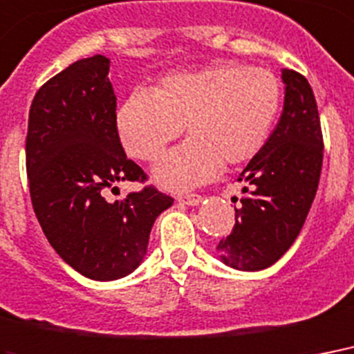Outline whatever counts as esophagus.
<instances>
[{"label":"esophagus","instance_id":"1","mask_svg":"<svg viewBox=\"0 0 354 354\" xmlns=\"http://www.w3.org/2000/svg\"><path fill=\"white\" fill-rule=\"evenodd\" d=\"M203 201V197L199 194H188V196H179V203L183 205H190V207H197Z\"/></svg>","mask_w":354,"mask_h":354}]
</instances>
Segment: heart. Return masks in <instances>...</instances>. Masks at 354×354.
Returning a JSON list of instances; mask_svg holds the SVG:
<instances>
[{"mask_svg":"<svg viewBox=\"0 0 354 354\" xmlns=\"http://www.w3.org/2000/svg\"><path fill=\"white\" fill-rule=\"evenodd\" d=\"M275 73L223 62L171 73L134 92L116 112V131L131 157L155 162L185 129V144L158 162L153 179L175 192L205 185L221 168L251 160L264 147L281 109Z\"/></svg>","mask_w":354,"mask_h":354,"instance_id":"obj_1","label":"heart"}]
</instances>
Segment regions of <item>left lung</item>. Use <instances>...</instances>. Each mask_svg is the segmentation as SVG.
<instances>
[{
    "mask_svg": "<svg viewBox=\"0 0 354 354\" xmlns=\"http://www.w3.org/2000/svg\"><path fill=\"white\" fill-rule=\"evenodd\" d=\"M282 83L281 120L238 177L248 196L234 207L232 232L218 243L221 262L234 270L259 271L275 264L295 242L316 197L323 164L316 97L294 70H282Z\"/></svg>",
    "mask_w": 354,
    "mask_h": 354,
    "instance_id": "8db88e82",
    "label": "left lung"
}]
</instances>
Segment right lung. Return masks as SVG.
<instances>
[{"instance_id":"obj_1","label":"right lung","mask_w":354,"mask_h":354,"mask_svg":"<svg viewBox=\"0 0 354 354\" xmlns=\"http://www.w3.org/2000/svg\"><path fill=\"white\" fill-rule=\"evenodd\" d=\"M111 60L94 55L70 64L38 90L26 140L29 192L51 248L81 275L116 281L147 253L149 232L174 199L146 186L109 203L122 180H146L116 131Z\"/></svg>"}]
</instances>
